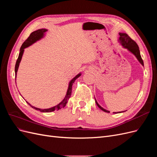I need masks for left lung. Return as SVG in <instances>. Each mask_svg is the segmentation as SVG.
I'll list each match as a JSON object with an SVG mask.
<instances>
[{
	"instance_id": "left-lung-1",
	"label": "left lung",
	"mask_w": 157,
	"mask_h": 157,
	"mask_svg": "<svg viewBox=\"0 0 157 157\" xmlns=\"http://www.w3.org/2000/svg\"><path fill=\"white\" fill-rule=\"evenodd\" d=\"M119 35H120V37H119V39H118V42H120L121 44L122 45V46L124 48L127 49L130 52H131L132 54H134L136 56V58H137V59L138 60L139 62L144 66V61L141 59L139 47H138V46H137V44H136V42L134 40H133L131 39V38L126 34V33H119ZM95 100H96V103L97 105L98 106V107L99 109H101V110L103 111L104 112L110 113V111H109L106 110V109H103L102 107L99 105V103L97 102L96 98H95ZM123 112H124V111L119 112V113H123Z\"/></svg>"
}]
</instances>
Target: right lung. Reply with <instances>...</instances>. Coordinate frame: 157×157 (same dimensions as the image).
<instances>
[{
  "label": "right lung",
  "mask_w": 157,
  "mask_h": 157,
  "mask_svg": "<svg viewBox=\"0 0 157 157\" xmlns=\"http://www.w3.org/2000/svg\"><path fill=\"white\" fill-rule=\"evenodd\" d=\"M47 31H48V30L46 29H38L36 31H33V33H31V35L29 37H28V39L24 42H23V44L21 45L20 50V54H19L18 58L16 61V66H15L16 79V75H17V70H18V68H19V66H20V63L21 62V58H22L23 52H24L25 48L31 46L32 44L35 43L36 42L39 41L40 39H42V38H44V36H45V33ZM80 75H81V73H80L78 75H76L73 79H71L70 80V82L69 83L68 88H67V93H66V95H65L64 99L59 104H58L57 105L54 106L52 107H50V108H48V109H40V108L35 107L34 106H32L31 104L29 103H28L27 101V103L29 104V105L31 107H32V108L36 109V111H40V112H42V113H50V112H52V111H54L56 110L58 111V110H59V109H61V108L64 107L66 105V104H67V103L68 101V99H69L71 95V90H72L73 84L75 82V80L78 78Z\"/></svg>",
  "instance_id": "right-lung-1"
}]
</instances>
